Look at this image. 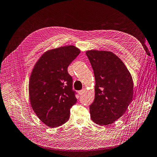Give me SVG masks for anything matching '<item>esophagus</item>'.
Listing matches in <instances>:
<instances>
[{"label":"esophagus","instance_id":"1","mask_svg":"<svg viewBox=\"0 0 157 157\" xmlns=\"http://www.w3.org/2000/svg\"><path fill=\"white\" fill-rule=\"evenodd\" d=\"M84 93H85V89H82V90H80V91H78V93H79V95H83Z\"/></svg>","mask_w":157,"mask_h":157}]
</instances>
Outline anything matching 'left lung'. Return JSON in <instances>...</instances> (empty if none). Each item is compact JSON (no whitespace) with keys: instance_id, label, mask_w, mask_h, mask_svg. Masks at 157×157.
Returning a JSON list of instances; mask_svg holds the SVG:
<instances>
[{"instance_id":"8db88e82","label":"left lung","mask_w":157,"mask_h":157,"mask_svg":"<svg viewBox=\"0 0 157 157\" xmlns=\"http://www.w3.org/2000/svg\"><path fill=\"white\" fill-rule=\"evenodd\" d=\"M86 53L95 78V99L89 106L91 118L97 124L106 126L120 118L132 101V77L113 52L90 50Z\"/></svg>"}]
</instances>
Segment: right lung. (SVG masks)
<instances>
[{
    "label": "right lung",
    "instance_id": "obj_1",
    "mask_svg": "<svg viewBox=\"0 0 157 157\" xmlns=\"http://www.w3.org/2000/svg\"><path fill=\"white\" fill-rule=\"evenodd\" d=\"M79 53V49L74 45L51 49L40 57L31 74V105L48 127L56 128L66 123L71 107L77 101L68 67Z\"/></svg>",
    "mask_w": 157,
    "mask_h": 157
}]
</instances>
